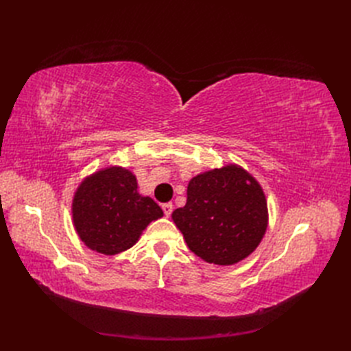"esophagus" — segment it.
Segmentation results:
<instances>
[{"label": "esophagus", "mask_w": 351, "mask_h": 351, "mask_svg": "<svg viewBox=\"0 0 351 351\" xmlns=\"http://www.w3.org/2000/svg\"><path fill=\"white\" fill-rule=\"evenodd\" d=\"M162 209H164V214H165V217H169L173 214V209H174V206H173V204H164L162 205Z\"/></svg>", "instance_id": "obj_1"}]
</instances>
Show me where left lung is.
I'll list each match as a JSON object with an SVG mask.
<instances>
[{
    "label": "left lung",
    "instance_id": "1",
    "mask_svg": "<svg viewBox=\"0 0 351 351\" xmlns=\"http://www.w3.org/2000/svg\"><path fill=\"white\" fill-rule=\"evenodd\" d=\"M173 221L199 258L232 265L247 258L267 231V199L247 171L226 165L190 180L186 205L173 212Z\"/></svg>",
    "mask_w": 351,
    "mask_h": 351
}]
</instances>
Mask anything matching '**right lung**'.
Here are the masks:
<instances>
[{"label": "right lung", "instance_id": "right-lung-1", "mask_svg": "<svg viewBox=\"0 0 351 351\" xmlns=\"http://www.w3.org/2000/svg\"><path fill=\"white\" fill-rule=\"evenodd\" d=\"M162 215L154 199L137 192L136 177L120 167L84 178L73 199V224L80 240L104 254L130 249L146 226Z\"/></svg>", "mask_w": 351, "mask_h": 351}]
</instances>
